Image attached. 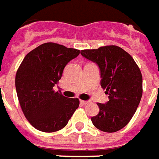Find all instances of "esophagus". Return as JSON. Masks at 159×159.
Masks as SVG:
<instances>
[{
    "label": "esophagus",
    "mask_w": 159,
    "mask_h": 159,
    "mask_svg": "<svg viewBox=\"0 0 159 159\" xmlns=\"http://www.w3.org/2000/svg\"><path fill=\"white\" fill-rule=\"evenodd\" d=\"M80 102H81L82 104H84V105H85V104H87V103H89V101H84V100H81V101H80Z\"/></svg>",
    "instance_id": "1"
}]
</instances>
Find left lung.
<instances>
[{
	"label": "left lung",
	"instance_id": "obj_1",
	"mask_svg": "<svg viewBox=\"0 0 159 159\" xmlns=\"http://www.w3.org/2000/svg\"><path fill=\"white\" fill-rule=\"evenodd\" d=\"M82 56L96 62L100 69V84L109 101L98 102L100 109L92 116L94 126L104 132H116L128 125L139 107L143 94V77L132 57L123 48L109 45L84 49Z\"/></svg>",
	"mask_w": 159,
	"mask_h": 159
}]
</instances>
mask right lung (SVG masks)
<instances>
[{"instance_id":"right-lung-1","label":"right lung","mask_w":159,"mask_h":159,"mask_svg":"<svg viewBox=\"0 0 159 159\" xmlns=\"http://www.w3.org/2000/svg\"><path fill=\"white\" fill-rule=\"evenodd\" d=\"M80 50L55 43L38 46L22 60L16 75L20 108L30 125L43 132L64 128L79 106L78 98H68L55 91L63 69Z\"/></svg>"}]
</instances>
